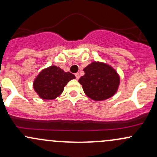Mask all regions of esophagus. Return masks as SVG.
I'll use <instances>...</instances> for the list:
<instances>
[{
	"mask_svg": "<svg viewBox=\"0 0 157 157\" xmlns=\"http://www.w3.org/2000/svg\"><path fill=\"white\" fill-rule=\"evenodd\" d=\"M75 77H76V79H77V80H78V79L80 78V74L76 73L75 74Z\"/></svg>",
	"mask_w": 157,
	"mask_h": 157,
	"instance_id": "34e87169",
	"label": "esophagus"
}]
</instances>
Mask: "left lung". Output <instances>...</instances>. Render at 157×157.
Returning a JSON list of instances; mask_svg holds the SVG:
<instances>
[{"instance_id": "8db88e82", "label": "left lung", "mask_w": 157, "mask_h": 157, "mask_svg": "<svg viewBox=\"0 0 157 157\" xmlns=\"http://www.w3.org/2000/svg\"><path fill=\"white\" fill-rule=\"evenodd\" d=\"M85 75L79 79L84 92L94 101H104L116 93L120 78L109 65L92 62L83 69Z\"/></svg>"}]
</instances>
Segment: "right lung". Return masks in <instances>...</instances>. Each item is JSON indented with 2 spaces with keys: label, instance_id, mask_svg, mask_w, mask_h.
I'll return each mask as SVG.
<instances>
[{
  "label": "right lung",
  "instance_id": "add662e5",
  "mask_svg": "<svg viewBox=\"0 0 157 157\" xmlns=\"http://www.w3.org/2000/svg\"><path fill=\"white\" fill-rule=\"evenodd\" d=\"M75 78L73 74L51 65L43 69L35 79L34 90L42 99L53 100L62 94L66 84Z\"/></svg>",
  "mask_w": 157,
  "mask_h": 157
}]
</instances>
